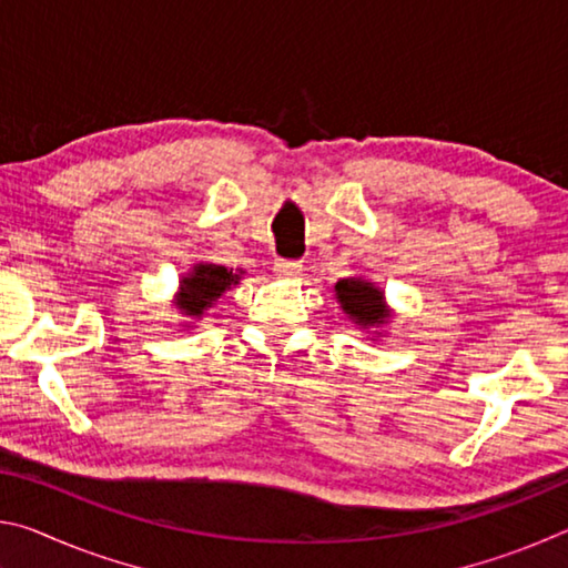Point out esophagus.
I'll list each match as a JSON object with an SVG mask.
<instances>
[{"label":"esophagus","instance_id":"obj_1","mask_svg":"<svg viewBox=\"0 0 568 568\" xmlns=\"http://www.w3.org/2000/svg\"><path fill=\"white\" fill-rule=\"evenodd\" d=\"M273 271L281 275V277H297L303 271V265L297 261H275V267Z\"/></svg>","mask_w":568,"mask_h":568}]
</instances>
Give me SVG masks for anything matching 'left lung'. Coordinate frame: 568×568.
<instances>
[{
  "label": "left lung",
  "mask_w": 568,
  "mask_h": 568,
  "mask_svg": "<svg viewBox=\"0 0 568 568\" xmlns=\"http://www.w3.org/2000/svg\"><path fill=\"white\" fill-rule=\"evenodd\" d=\"M335 301L341 303L343 313L358 325L361 331L368 328H383L393 318V311L386 303V295H383L376 283L365 281V277H341L338 283L333 285ZM383 333H373V338H381Z\"/></svg>",
  "instance_id": "1"
}]
</instances>
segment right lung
<instances>
[{
	"mask_svg": "<svg viewBox=\"0 0 568 568\" xmlns=\"http://www.w3.org/2000/svg\"><path fill=\"white\" fill-rule=\"evenodd\" d=\"M245 271H233V267L215 265V263H197L192 265L187 275L180 277V287L175 295V307L185 315V318H203L205 311H210L217 303V297L230 287L240 283ZM185 328H192L185 323Z\"/></svg>",
	"mask_w": 568,
	"mask_h": 568,
	"instance_id": "obj_1",
	"label": "right lung"
}]
</instances>
